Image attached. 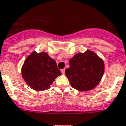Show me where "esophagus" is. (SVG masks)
Wrapping results in <instances>:
<instances>
[{
  "label": "esophagus",
  "instance_id": "1",
  "mask_svg": "<svg viewBox=\"0 0 126 126\" xmlns=\"http://www.w3.org/2000/svg\"><path fill=\"white\" fill-rule=\"evenodd\" d=\"M61 73H62V74L64 75L65 74V69H63V70H61Z\"/></svg>",
  "mask_w": 126,
  "mask_h": 126
}]
</instances>
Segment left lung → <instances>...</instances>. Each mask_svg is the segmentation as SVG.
<instances>
[{
  "label": "left lung",
  "mask_w": 126,
  "mask_h": 126,
  "mask_svg": "<svg viewBox=\"0 0 126 126\" xmlns=\"http://www.w3.org/2000/svg\"><path fill=\"white\" fill-rule=\"evenodd\" d=\"M105 63L94 52L87 50L77 53L70 60V68L65 71L73 88L79 91L94 89L101 80Z\"/></svg>",
  "instance_id": "1"
}]
</instances>
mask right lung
Listing matches in <instances>:
<instances>
[{"instance_id": "right-lung-1", "label": "right lung", "mask_w": 126, "mask_h": 126, "mask_svg": "<svg viewBox=\"0 0 126 126\" xmlns=\"http://www.w3.org/2000/svg\"><path fill=\"white\" fill-rule=\"evenodd\" d=\"M60 75L56 62L45 52H32L21 67L22 78L32 89L35 91L49 89L55 79Z\"/></svg>"}]
</instances>
